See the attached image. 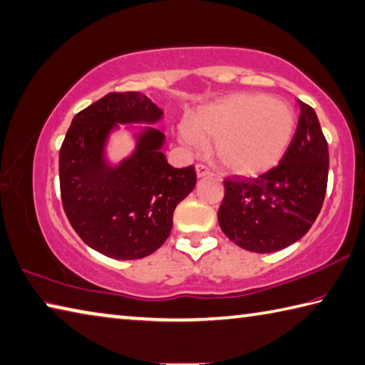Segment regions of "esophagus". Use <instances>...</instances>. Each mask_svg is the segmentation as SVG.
Returning <instances> with one entry per match:
<instances>
[{
	"instance_id": "esophagus-1",
	"label": "esophagus",
	"mask_w": 365,
	"mask_h": 365,
	"mask_svg": "<svg viewBox=\"0 0 365 365\" xmlns=\"http://www.w3.org/2000/svg\"><path fill=\"white\" fill-rule=\"evenodd\" d=\"M196 175H197V178L210 177V175H212V172L209 170V168H205L204 164H197V165H196Z\"/></svg>"
}]
</instances>
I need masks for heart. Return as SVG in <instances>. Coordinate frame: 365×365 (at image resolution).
Listing matches in <instances>:
<instances>
[{
  "instance_id": "b5f03b06",
  "label": "heart",
  "mask_w": 365,
  "mask_h": 365,
  "mask_svg": "<svg viewBox=\"0 0 365 365\" xmlns=\"http://www.w3.org/2000/svg\"><path fill=\"white\" fill-rule=\"evenodd\" d=\"M292 107L262 94H235L201 108L178 128L185 147L214 142V156L237 175H262L286 155L295 132Z\"/></svg>"
}]
</instances>
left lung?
Masks as SVG:
<instances>
[{
    "label": "left lung",
    "mask_w": 365,
    "mask_h": 365,
    "mask_svg": "<svg viewBox=\"0 0 365 365\" xmlns=\"http://www.w3.org/2000/svg\"><path fill=\"white\" fill-rule=\"evenodd\" d=\"M295 135L274 169L257 178L225 180L218 225L236 246L257 254L289 247L319 215L329 148L316 111L302 101Z\"/></svg>",
    "instance_id": "left-lung-1"
}]
</instances>
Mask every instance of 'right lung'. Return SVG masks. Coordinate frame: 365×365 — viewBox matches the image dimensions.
<instances>
[{
	"mask_svg": "<svg viewBox=\"0 0 365 365\" xmlns=\"http://www.w3.org/2000/svg\"><path fill=\"white\" fill-rule=\"evenodd\" d=\"M164 111L140 92H111L73 118L58 155L63 210L78 236L101 254L137 260L160 249L177 204L196 185L193 165L175 169L155 125ZM131 134L135 148L119 162L110 137Z\"/></svg>",
	"mask_w": 365,
	"mask_h": 365,
	"instance_id": "1",
	"label": "right lung"
}]
</instances>
